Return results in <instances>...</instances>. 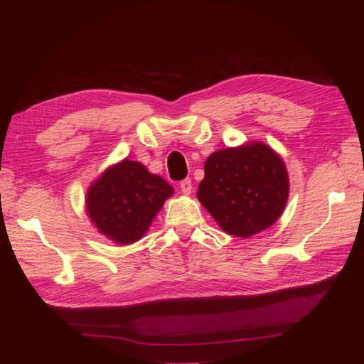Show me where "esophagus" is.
Segmentation results:
<instances>
[{"label":"esophagus","mask_w":364,"mask_h":364,"mask_svg":"<svg viewBox=\"0 0 364 364\" xmlns=\"http://www.w3.org/2000/svg\"><path fill=\"white\" fill-rule=\"evenodd\" d=\"M179 186H181V191H182V193H185V194H190V193H191V190H193V183H191V179L186 178V179L181 181Z\"/></svg>","instance_id":"esophagus-1"}]
</instances>
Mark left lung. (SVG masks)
<instances>
[{
  "instance_id": "1",
  "label": "left lung",
  "mask_w": 364,
  "mask_h": 364,
  "mask_svg": "<svg viewBox=\"0 0 364 364\" xmlns=\"http://www.w3.org/2000/svg\"><path fill=\"white\" fill-rule=\"evenodd\" d=\"M225 232L247 238L277 222L289 197V176L270 147L253 142L213 153L197 191Z\"/></svg>"
}]
</instances>
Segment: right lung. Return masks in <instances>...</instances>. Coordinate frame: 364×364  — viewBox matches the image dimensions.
<instances>
[{
    "label": "right lung",
    "instance_id": "1",
    "mask_svg": "<svg viewBox=\"0 0 364 364\" xmlns=\"http://www.w3.org/2000/svg\"><path fill=\"white\" fill-rule=\"evenodd\" d=\"M173 194L171 185L142 164L124 159L90 188L87 214L102 234L130 245L146 234L151 220Z\"/></svg>",
    "mask_w": 364,
    "mask_h": 364
}]
</instances>
